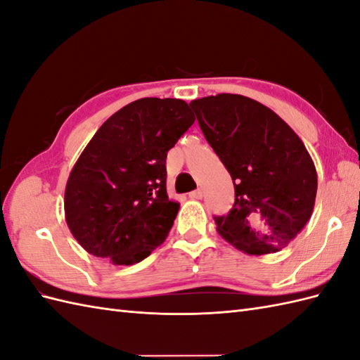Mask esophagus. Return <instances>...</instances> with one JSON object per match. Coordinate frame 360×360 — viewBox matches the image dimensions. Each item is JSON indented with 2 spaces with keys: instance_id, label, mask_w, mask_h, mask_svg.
Returning a JSON list of instances; mask_svg holds the SVG:
<instances>
[{
  "instance_id": "1",
  "label": "esophagus",
  "mask_w": 360,
  "mask_h": 360,
  "mask_svg": "<svg viewBox=\"0 0 360 360\" xmlns=\"http://www.w3.org/2000/svg\"><path fill=\"white\" fill-rule=\"evenodd\" d=\"M202 196H204V191L200 190V188H198L195 191H191V193H188L190 199H202Z\"/></svg>"
}]
</instances>
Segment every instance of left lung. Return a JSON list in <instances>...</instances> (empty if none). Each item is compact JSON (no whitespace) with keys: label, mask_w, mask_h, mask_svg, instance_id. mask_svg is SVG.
Masks as SVG:
<instances>
[{"label":"left lung","mask_w":360,"mask_h":360,"mask_svg":"<svg viewBox=\"0 0 360 360\" xmlns=\"http://www.w3.org/2000/svg\"><path fill=\"white\" fill-rule=\"evenodd\" d=\"M190 107L235 184V204L216 230L247 255L285 248L311 218L317 173L293 129L252 98L219 94Z\"/></svg>","instance_id":"1"}]
</instances>
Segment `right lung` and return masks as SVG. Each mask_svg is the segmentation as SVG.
I'll return each instance as SVG.
<instances>
[{
  "mask_svg": "<svg viewBox=\"0 0 360 360\" xmlns=\"http://www.w3.org/2000/svg\"><path fill=\"white\" fill-rule=\"evenodd\" d=\"M193 122L182 99L142 98L98 129L64 193L65 222L86 252L133 265L162 244L179 210L167 195V152Z\"/></svg>",
  "mask_w": 360,
  "mask_h": 360,
  "instance_id": "obj_1",
  "label": "right lung"
}]
</instances>
